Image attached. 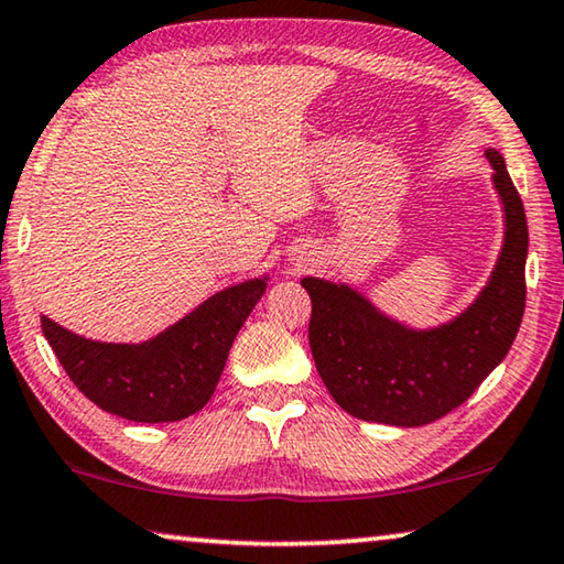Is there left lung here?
I'll list each match as a JSON object with an SVG mask.
<instances>
[{
    "label": "left lung",
    "mask_w": 564,
    "mask_h": 564,
    "mask_svg": "<svg viewBox=\"0 0 564 564\" xmlns=\"http://www.w3.org/2000/svg\"><path fill=\"white\" fill-rule=\"evenodd\" d=\"M505 204V247L479 300L454 323L411 330L345 284L305 276L312 300L310 348L335 403L355 419L426 426L469 398L512 348L524 315L527 216L505 159L489 149Z\"/></svg>",
    "instance_id": "obj_1"
}]
</instances>
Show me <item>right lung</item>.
<instances>
[{"label":"right lung","mask_w":564,"mask_h":564,"mask_svg":"<svg viewBox=\"0 0 564 564\" xmlns=\"http://www.w3.org/2000/svg\"><path fill=\"white\" fill-rule=\"evenodd\" d=\"M264 288V280H249L214 294L141 345L85 340L47 317L42 333L77 391L102 411L138 423L181 421L209 403L234 337Z\"/></svg>","instance_id":"1"}]
</instances>
